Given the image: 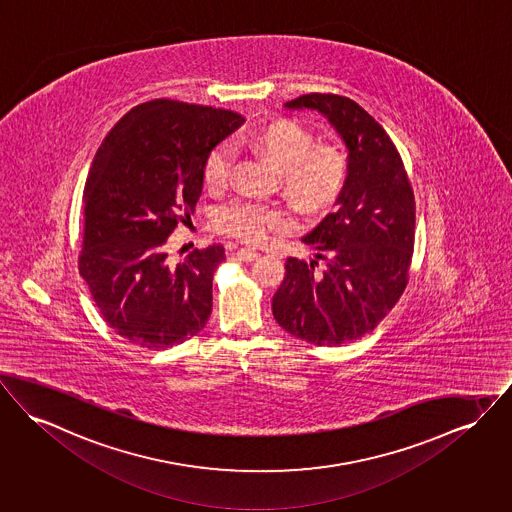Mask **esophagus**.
I'll return each mask as SVG.
<instances>
[{
    "instance_id": "esophagus-1",
    "label": "esophagus",
    "mask_w": 512,
    "mask_h": 512,
    "mask_svg": "<svg viewBox=\"0 0 512 512\" xmlns=\"http://www.w3.org/2000/svg\"><path fill=\"white\" fill-rule=\"evenodd\" d=\"M236 255L240 257L241 261H255L261 253L257 249H251V247H241L236 251Z\"/></svg>"
}]
</instances>
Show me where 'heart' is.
Wrapping results in <instances>:
<instances>
[{
	"label": "heart",
	"instance_id": "obj_1",
	"mask_svg": "<svg viewBox=\"0 0 512 512\" xmlns=\"http://www.w3.org/2000/svg\"><path fill=\"white\" fill-rule=\"evenodd\" d=\"M251 145L265 152L282 170L286 193L307 209H319L334 199L346 180L348 158L336 145H315L313 133L294 120L272 121L251 133ZM234 149L216 145L203 166V180L212 191L226 187L232 172ZM214 224L222 234L241 241L265 240L274 230L288 226V216L278 207L234 199L220 207Z\"/></svg>",
	"mask_w": 512,
	"mask_h": 512
}]
</instances>
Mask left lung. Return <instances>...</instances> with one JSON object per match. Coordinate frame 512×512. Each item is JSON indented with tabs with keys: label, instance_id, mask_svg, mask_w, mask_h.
Masks as SVG:
<instances>
[{
	"label": "left lung",
	"instance_id": "obj_1",
	"mask_svg": "<svg viewBox=\"0 0 512 512\" xmlns=\"http://www.w3.org/2000/svg\"><path fill=\"white\" fill-rule=\"evenodd\" d=\"M288 110H317L348 149V176L329 212L301 241L315 259H286L272 298L276 323L315 346H338L373 331L408 284L416 201L387 131L358 102L338 94H303ZM317 258L326 261L318 269Z\"/></svg>",
	"mask_w": 512,
	"mask_h": 512
}]
</instances>
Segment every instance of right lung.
<instances>
[{
	"label": "right lung",
	"instance_id": "right-lung-1",
	"mask_svg": "<svg viewBox=\"0 0 512 512\" xmlns=\"http://www.w3.org/2000/svg\"><path fill=\"white\" fill-rule=\"evenodd\" d=\"M243 121L232 110L156 98L129 110L96 152L79 272L102 319L131 344L164 350L205 329L224 247L172 263L166 241L195 211L209 152Z\"/></svg>",
	"mask_w": 512,
	"mask_h": 512
}]
</instances>
